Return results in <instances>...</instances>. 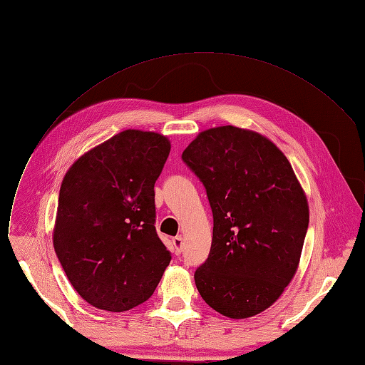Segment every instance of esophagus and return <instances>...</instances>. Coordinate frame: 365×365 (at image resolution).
<instances>
[{
  "label": "esophagus",
  "instance_id": "obj_1",
  "mask_svg": "<svg viewBox=\"0 0 365 365\" xmlns=\"http://www.w3.org/2000/svg\"><path fill=\"white\" fill-rule=\"evenodd\" d=\"M173 245H174L175 252H177V253H180V252H181V249H182V245H184L181 235H178V237H175V239L173 240Z\"/></svg>",
  "mask_w": 365,
  "mask_h": 365
}]
</instances>
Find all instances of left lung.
Here are the masks:
<instances>
[{"label": "left lung", "instance_id": "obj_1", "mask_svg": "<svg viewBox=\"0 0 365 365\" xmlns=\"http://www.w3.org/2000/svg\"><path fill=\"white\" fill-rule=\"evenodd\" d=\"M206 188L212 246L196 287L217 312L242 319L269 308L301 261L309 207L294 170L265 135L232 125L202 131L182 152Z\"/></svg>", "mask_w": 365, "mask_h": 365}]
</instances>
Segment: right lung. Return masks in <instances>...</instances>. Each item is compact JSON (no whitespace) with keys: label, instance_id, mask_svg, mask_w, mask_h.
I'll return each mask as SVG.
<instances>
[{"label":"right lung","instance_id":"obj_1","mask_svg":"<svg viewBox=\"0 0 365 365\" xmlns=\"http://www.w3.org/2000/svg\"><path fill=\"white\" fill-rule=\"evenodd\" d=\"M168 137L122 131L73 162L60 187L53 245L71 284L110 312L145 302L170 262L155 228Z\"/></svg>","mask_w":365,"mask_h":365}]
</instances>
